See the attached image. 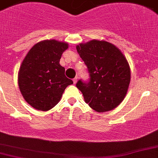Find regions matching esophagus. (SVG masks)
Segmentation results:
<instances>
[{
  "label": "esophagus",
  "instance_id": "34e87169",
  "mask_svg": "<svg viewBox=\"0 0 158 158\" xmlns=\"http://www.w3.org/2000/svg\"><path fill=\"white\" fill-rule=\"evenodd\" d=\"M73 84H76L77 82V77H75V78H73Z\"/></svg>",
  "mask_w": 158,
  "mask_h": 158
}]
</instances>
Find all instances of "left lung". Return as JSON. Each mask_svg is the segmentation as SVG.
Wrapping results in <instances>:
<instances>
[{
    "label": "left lung",
    "instance_id": "left-lung-1",
    "mask_svg": "<svg viewBox=\"0 0 158 158\" xmlns=\"http://www.w3.org/2000/svg\"><path fill=\"white\" fill-rule=\"evenodd\" d=\"M90 73V81H78L76 86L85 102L96 112L115 109L128 92L131 70L125 56L114 44L92 40L76 47Z\"/></svg>",
    "mask_w": 158,
    "mask_h": 158
}]
</instances>
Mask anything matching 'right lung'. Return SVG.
I'll use <instances>...</instances> for the list:
<instances>
[{
	"label": "right lung",
	"instance_id": "right-lung-1",
	"mask_svg": "<svg viewBox=\"0 0 158 158\" xmlns=\"http://www.w3.org/2000/svg\"><path fill=\"white\" fill-rule=\"evenodd\" d=\"M66 42L44 40L30 48L20 66L19 88L24 99L32 107L48 111L60 101L66 87L73 81L65 76L59 64Z\"/></svg>",
	"mask_w": 158,
	"mask_h": 158
}]
</instances>
